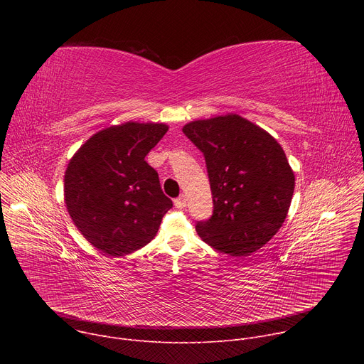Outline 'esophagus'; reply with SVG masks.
<instances>
[{
  "instance_id": "34e87169",
  "label": "esophagus",
  "mask_w": 364,
  "mask_h": 364,
  "mask_svg": "<svg viewBox=\"0 0 364 364\" xmlns=\"http://www.w3.org/2000/svg\"><path fill=\"white\" fill-rule=\"evenodd\" d=\"M174 205L177 207V209H184V207L187 205V198H186V196L181 194L180 197H177V198L174 200Z\"/></svg>"
}]
</instances>
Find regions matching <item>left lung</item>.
Here are the masks:
<instances>
[{
	"label": "left lung",
	"instance_id": "obj_1",
	"mask_svg": "<svg viewBox=\"0 0 364 364\" xmlns=\"http://www.w3.org/2000/svg\"><path fill=\"white\" fill-rule=\"evenodd\" d=\"M183 132L204 155L213 197V215L197 222V235L230 256L261 249L285 222L294 194L282 146L239 115L193 121Z\"/></svg>",
	"mask_w": 364,
	"mask_h": 364
}]
</instances>
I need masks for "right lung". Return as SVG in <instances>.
<instances>
[{"instance_id": "1", "label": "right lung", "mask_w": 364, "mask_h": 364, "mask_svg": "<svg viewBox=\"0 0 364 364\" xmlns=\"http://www.w3.org/2000/svg\"><path fill=\"white\" fill-rule=\"evenodd\" d=\"M164 124L125 122L92 135L65 174L68 212L97 250L122 256L157 235L173 201L145 155L166 135Z\"/></svg>"}]
</instances>
